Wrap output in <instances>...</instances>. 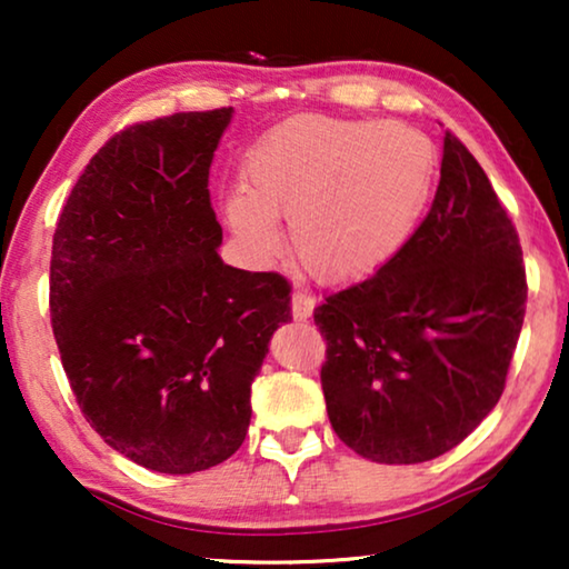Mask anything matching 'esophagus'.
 Segmentation results:
<instances>
[{
	"instance_id": "obj_1",
	"label": "esophagus",
	"mask_w": 569,
	"mask_h": 569,
	"mask_svg": "<svg viewBox=\"0 0 569 569\" xmlns=\"http://www.w3.org/2000/svg\"><path fill=\"white\" fill-rule=\"evenodd\" d=\"M313 308H316V300L310 298V295H302V292L292 295V318H295V321H308V318L313 316Z\"/></svg>"
}]
</instances>
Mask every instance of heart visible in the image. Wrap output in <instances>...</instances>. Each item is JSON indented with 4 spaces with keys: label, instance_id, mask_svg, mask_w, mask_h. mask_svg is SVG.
<instances>
[{
    "label": "heart",
    "instance_id": "heart-1",
    "mask_svg": "<svg viewBox=\"0 0 569 569\" xmlns=\"http://www.w3.org/2000/svg\"><path fill=\"white\" fill-rule=\"evenodd\" d=\"M435 170L430 137L407 123L300 116L246 152L243 191L222 199V214L253 259L277 251L274 220H290L300 267L321 282H352L407 246Z\"/></svg>",
    "mask_w": 569,
    "mask_h": 569
}]
</instances>
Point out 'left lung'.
<instances>
[{"label": "left lung", "instance_id": "left-lung-1", "mask_svg": "<svg viewBox=\"0 0 569 569\" xmlns=\"http://www.w3.org/2000/svg\"><path fill=\"white\" fill-rule=\"evenodd\" d=\"M518 232L446 131L432 207L376 274L316 308L333 432L376 463H425L500 401L526 313Z\"/></svg>", "mask_w": 569, "mask_h": 569}]
</instances>
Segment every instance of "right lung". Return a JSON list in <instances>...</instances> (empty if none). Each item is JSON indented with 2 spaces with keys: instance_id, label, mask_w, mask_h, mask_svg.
I'll return each instance as SVG.
<instances>
[{
  "instance_id": "obj_1",
  "label": "right lung",
  "mask_w": 569,
  "mask_h": 569,
  "mask_svg": "<svg viewBox=\"0 0 569 569\" xmlns=\"http://www.w3.org/2000/svg\"><path fill=\"white\" fill-rule=\"evenodd\" d=\"M232 108L116 134L74 183L51 253V323L92 430L129 461L193 473L228 461L290 284L217 253L209 166Z\"/></svg>"
}]
</instances>
